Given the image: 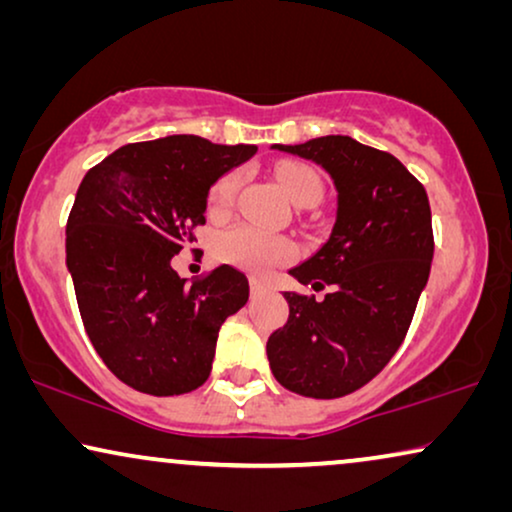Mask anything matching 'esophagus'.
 Here are the masks:
<instances>
[{
	"label": "esophagus",
	"instance_id": "obj_1",
	"mask_svg": "<svg viewBox=\"0 0 512 512\" xmlns=\"http://www.w3.org/2000/svg\"><path fill=\"white\" fill-rule=\"evenodd\" d=\"M265 291V286H263V282L261 279H251V296H261V293Z\"/></svg>",
	"mask_w": 512,
	"mask_h": 512
}]
</instances>
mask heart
<instances>
[{
    "mask_svg": "<svg viewBox=\"0 0 512 512\" xmlns=\"http://www.w3.org/2000/svg\"><path fill=\"white\" fill-rule=\"evenodd\" d=\"M277 179L284 193L289 195L293 205L310 207L321 198L324 184H321L319 172L305 163H284L277 167ZM240 172H226L209 188L207 209L212 216L226 214L233 207L237 188H240ZM216 256L223 263L237 265V268L263 275L277 265L289 263L296 256V247L289 237L265 233L254 226H235L219 235L216 240Z\"/></svg>",
    "mask_w": 512,
    "mask_h": 512,
    "instance_id": "b5f03b06",
    "label": "heart"
}]
</instances>
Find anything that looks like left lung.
<instances>
[{"label":"left lung","mask_w":512,"mask_h":512,"mask_svg":"<svg viewBox=\"0 0 512 512\" xmlns=\"http://www.w3.org/2000/svg\"><path fill=\"white\" fill-rule=\"evenodd\" d=\"M272 149L331 174L338 214L328 242L289 270L324 300L286 291L289 321L268 338L272 375L289 391L340 398L368 384L398 352L433 258L424 186L387 151L328 135Z\"/></svg>","instance_id":"left-lung-1"}]
</instances>
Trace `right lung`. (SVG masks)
Wrapping results in <instances>:
<instances>
[{"mask_svg":"<svg viewBox=\"0 0 512 512\" xmlns=\"http://www.w3.org/2000/svg\"><path fill=\"white\" fill-rule=\"evenodd\" d=\"M254 153L170 135L125 144L83 177L67 219V268L95 352L128 387L179 396L212 373L219 328L249 300V282L221 265L188 284L172 258L205 226L214 181Z\"/></svg>","mask_w":512,"mask_h":512,"instance_id":"1","label":"right lung"}]
</instances>
